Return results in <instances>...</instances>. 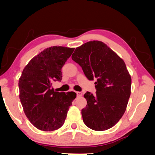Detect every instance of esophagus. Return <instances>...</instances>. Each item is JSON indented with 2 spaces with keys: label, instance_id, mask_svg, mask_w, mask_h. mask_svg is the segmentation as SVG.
Instances as JSON below:
<instances>
[{
  "label": "esophagus",
  "instance_id": "34e87169",
  "mask_svg": "<svg viewBox=\"0 0 155 155\" xmlns=\"http://www.w3.org/2000/svg\"><path fill=\"white\" fill-rule=\"evenodd\" d=\"M77 97L82 96V93L81 92H77Z\"/></svg>",
  "mask_w": 155,
  "mask_h": 155
}]
</instances>
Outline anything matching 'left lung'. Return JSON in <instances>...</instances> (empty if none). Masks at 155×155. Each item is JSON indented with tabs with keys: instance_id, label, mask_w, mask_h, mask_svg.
Segmentation results:
<instances>
[{
	"instance_id": "left-lung-1",
	"label": "left lung",
	"mask_w": 155,
	"mask_h": 155,
	"mask_svg": "<svg viewBox=\"0 0 155 155\" xmlns=\"http://www.w3.org/2000/svg\"><path fill=\"white\" fill-rule=\"evenodd\" d=\"M72 59L89 81L97 78L96 93L87 92L86 107L81 111L84 124L96 131L111 128L126 110L132 79L125 62L107 45L89 41L76 48Z\"/></svg>"
}]
</instances>
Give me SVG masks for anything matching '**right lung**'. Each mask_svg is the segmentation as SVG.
Returning a JSON list of instances; mask_svg holds the SVG:
<instances>
[{
    "instance_id": "1",
    "label": "right lung",
    "mask_w": 155,
    "mask_h": 155,
    "mask_svg": "<svg viewBox=\"0 0 155 155\" xmlns=\"http://www.w3.org/2000/svg\"><path fill=\"white\" fill-rule=\"evenodd\" d=\"M74 48L53 46L30 60L19 80V99L27 117L35 128L54 131L64 123L74 92L54 91V81H61L62 68Z\"/></svg>"
}]
</instances>
